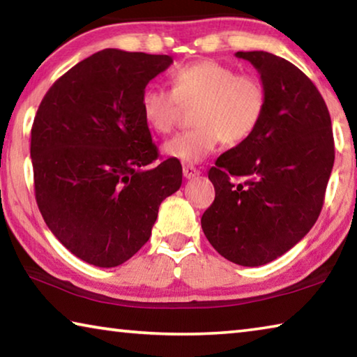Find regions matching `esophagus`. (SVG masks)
Here are the masks:
<instances>
[{
	"label": "esophagus",
	"instance_id": "obj_1",
	"mask_svg": "<svg viewBox=\"0 0 357 357\" xmlns=\"http://www.w3.org/2000/svg\"><path fill=\"white\" fill-rule=\"evenodd\" d=\"M183 173H184V178H187V179H192V178H195V176H198V174H200V172H198L193 165H184Z\"/></svg>",
	"mask_w": 357,
	"mask_h": 357
}]
</instances>
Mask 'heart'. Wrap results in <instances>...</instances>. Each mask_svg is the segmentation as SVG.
Instances as JSON below:
<instances>
[{
    "label": "heart",
    "mask_w": 357,
    "mask_h": 357,
    "mask_svg": "<svg viewBox=\"0 0 357 357\" xmlns=\"http://www.w3.org/2000/svg\"><path fill=\"white\" fill-rule=\"evenodd\" d=\"M172 89L148 86L142 94V113L157 134H170L176 126L179 104L197 102L195 128L181 132L164 144V153L183 162H202L222 140L245 142L261 123L266 91L259 78L236 74L231 66L202 59L172 70Z\"/></svg>",
    "instance_id": "1"
}]
</instances>
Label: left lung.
Returning a JSON list of instances; mask_svg holds the SVG:
<instances>
[{
    "label": "left lung",
    "mask_w": 357,
    "mask_h": 357,
    "mask_svg": "<svg viewBox=\"0 0 357 357\" xmlns=\"http://www.w3.org/2000/svg\"><path fill=\"white\" fill-rule=\"evenodd\" d=\"M236 56L258 70L266 107L257 130L209 170L215 198L202 228L222 257L255 268L282 257L315 225L334 167V137L326 102L304 72L268 52ZM234 177L245 181L236 185Z\"/></svg>",
    "instance_id": "obj_1"
}]
</instances>
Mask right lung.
Here are the masks:
<instances>
[{
	"label": "right lung",
	"mask_w": 357,
	"mask_h": 357,
	"mask_svg": "<svg viewBox=\"0 0 357 357\" xmlns=\"http://www.w3.org/2000/svg\"><path fill=\"white\" fill-rule=\"evenodd\" d=\"M172 63L105 48L59 77L36 113V202L59 243L89 264L114 268L134 257L183 183L178 159L157 162L140 104Z\"/></svg>",
	"instance_id": "right-lung-1"
}]
</instances>
